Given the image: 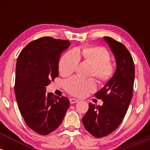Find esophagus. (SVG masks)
<instances>
[{
  "mask_svg": "<svg viewBox=\"0 0 150 150\" xmlns=\"http://www.w3.org/2000/svg\"><path fill=\"white\" fill-rule=\"evenodd\" d=\"M78 101H79L78 99H74V98H72V99H70V104H75V103L78 102Z\"/></svg>",
  "mask_w": 150,
  "mask_h": 150,
  "instance_id": "obj_1",
  "label": "esophagus"
}]
</instances>
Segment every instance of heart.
Returning <instances> with one entry per match:
<instances>
[{
	"label": "heart",
	"mask_w": 150,
	"mask_h": 150,
	"mask_svg": "<svg viewBox=\"0 0 150 150\" xmlns=\"http://www.w3.org/2000/svg\"><path fill=\"white\" fill-rule=\"evenodd\" d=\"M80 58L92 65L90 75L101 83L107 82L112 77L114 66L109 61V53L106 49L99 46L77 49L65 53L59 63V71L61 75L67 76L74 73ZM65 87L70 94L77 97H85L95 90L96 84L92 79L84 80L73 77L65 82Z\"/></svg>",
	"instance_id": "heart-1"
}]
</instances>
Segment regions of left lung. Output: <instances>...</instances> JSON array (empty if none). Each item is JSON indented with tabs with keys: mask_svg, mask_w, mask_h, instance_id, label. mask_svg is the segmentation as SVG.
Returning a JSON list of instances; mask_svg holds the SVG:
<instances>
[{
	"mask_svg": "<svg viewBox=\"0 0 150 150\" xmlns=\"http://www.w3.org/2000/svg\"><path fill=\"white\" fill-rule=\"evenodd\" d=\"M104 40L114 56L116 69L104 87L95 94L103 104L89 103L82 119L86 130L96 137L109 135L122 123L131 101L135 80V65L128 50L111 37H104Z\"/></svg>",
	"mask_w": 150,
	"mask_h": 150,
	"instance_id": "1",
	"label": "left lung"
}]
</instances>
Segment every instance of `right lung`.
<instances>
[{"instance_id":"obj_1","label":"right lung","mask_w":150,"mask_h":150,"mask_svg":"<svg viewBox=\"0 0 150 150\" xmlns=\"http://www.w3.org/2000/svg\"><path fill=\"white\" fill-rule=\"evenodd\" d=\"M69 41L44 37L30 42L17 59L15 93L19 110L26 124L37 133L46 135L63 121L70 101L52 92L46 86L58 76L61 53Z\"/></svg>"}]
</instances>
